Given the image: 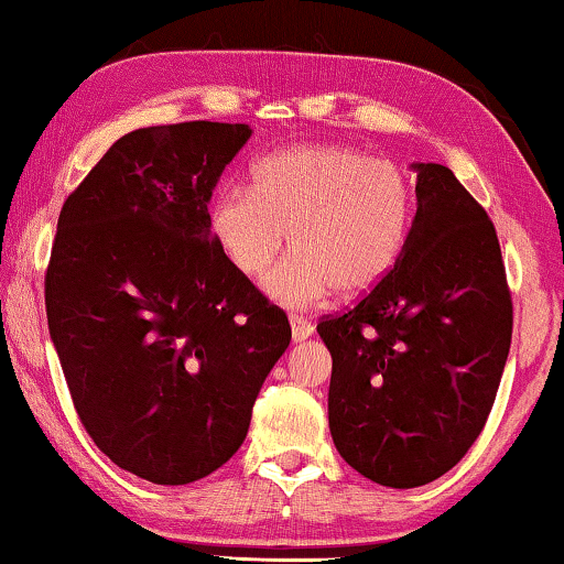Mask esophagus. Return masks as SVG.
Returning <instances> with one entry per match:
<instances>
[{"instance_id": "obj_1", "label": "esophagus", "mask_w": 564, "mask_h": 564, "mask_svg": "<svg viewBox=\"0 0 564 564\" xmlns=\"http://www.w3.org/2000/svg\"><path fill=\"white\" fill-rule=\"evenodd\" d=\"M290 325H292V340L300 343V340H307L313 336V325L305 317H290Z\"/></svg>"}]
</instances>
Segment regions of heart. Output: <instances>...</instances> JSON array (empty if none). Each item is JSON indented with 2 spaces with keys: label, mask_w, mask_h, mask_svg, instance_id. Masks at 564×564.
Returning <instances> with one entry per match:
<instances>
[{
  "label": "heart",
  "mask_w": 564,
  "mask_h": 564,
  "mask_svg": "<svg viewBox=\"0 0 564 564\" xmlns=\"http://www.w3.org/2000/svg\"><path fill=\"white\" fill-rule=\"evenodd\" d=\"M412 198L402 170L350 147H292L259 160L251 185L226 187L208 214L216 249L257 280L284 247L292 254L264 280L269 300L315 307L333 292L358 297L394 269L410 234Z\"/></svg>",
  "instance_id": "obj_1"
}]
</instances>
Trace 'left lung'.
<instances>
[{"mask_svg":"<svg viewBox=\"0 0 564 564\" xmlns=\"http://www.w3.org/2000/svg\"><path fill=\"white\" fill-rule=\"evenodd\" d=\"M417 214L402 257L348 313L323 317L330 435L373 484L414 488L484 430L511 346L499 236L451 167L412 165Z\"/></svg>","mask_w":564,"mask_h":564,"instance_id":"left-lung-1","label":"left lung"}]
</instances>
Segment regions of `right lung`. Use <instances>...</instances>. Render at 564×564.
Segmentation results:
<instances>
[{
	"mask_svg": "<svg viewBox=\"0 0 564 564\" xmlns=\"http://www.w3.org/2000/svg\"><path fill=\"white\" fill-rule=\"evenodd\" d=\"M249 124L147 127L63 203L47 328L73 406L111 463L185 486L239 451L288 350V315L216 249L208 203Z\"/></svg>",
	"mask_w": 564,
	"mask_h": 564,
	"instance_id": "1",
	"label": "right lung"
}]
</instances>
